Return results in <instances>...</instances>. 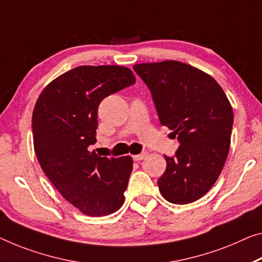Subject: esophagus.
Masks as SVG:
<instances>
[{
  "label": "esophagus",
  "mask_w": 262,
  "mask_h": 262,
  "mask_svg": "<svg viewBox=\"0 0 262 262\" xmlns=\"http://www.w3.org/2000/svg\"><path fill=\"white\" fill-rule=\"evenodd\" d=\"M146 157H147V152H143V154L134 156V160H136V162H139V160H143L144 158H146Z\"/></svg>",
  "instance_id": "1"
}]
</instances>
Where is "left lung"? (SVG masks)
<instances>
[{
  "label": "left lung",
  "mask_w": 262,
  "mask_h": 262,
  "mask_svg": "<svg viewBox=\"0 0 262 262\" xmlns=\"http://www.w3.org/2000/svg\"><path fill=\"white\" fill-rule=\"evenodd\" d=\"M134 70L148 86L162 125L178 137L174 157L165 156L158 179L172 204H190L206 194L226 162L233 126L231 103L206 72L179 61L142 63Z\"/></svg>",
  "instance_id": "obj_1"
}]
</instances>
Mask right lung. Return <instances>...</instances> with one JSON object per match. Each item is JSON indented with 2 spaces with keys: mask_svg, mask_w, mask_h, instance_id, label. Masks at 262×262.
I'll list each match as a JSON object with an SVG mask.
<instances>
[{
  "mask_svg": "<svg viewBox=\"0 0 262 262\" xmlns=\"http://www.w3.org/2000/svg\"><path fill=\"white\" fill-rule=\"evenodd\" d=\"M136 82L128 68L80 66L44 88L33 112L34 148L52 185L83 214L118 211L132 172L130 156L99 157L96 143L98 105Z\"/></svg>",
  "mask_w": 262,
  "mask_h": 262,
  "instance_id": "1",
  "label": "right lung"
}]
</instances>
